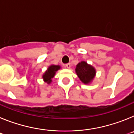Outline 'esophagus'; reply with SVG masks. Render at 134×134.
Wrapping results in <instances>:
<instances>
[{"mask_svg":"<svg viewBox=\"0 0 134 134\" xmlns=\"http://www.w3.org/2000/svg\"><path fill=\"white\" fill-rule=\"evenodd\" d=\"M65 67H67V69H70L71 68V64L70 63H67L65 65Z\"/></svg>","mask_w":134,"mask_h":134,"instance_id":"34e87169","label":"esophagus"}]
</instances>
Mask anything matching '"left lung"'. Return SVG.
<instances>
[{
	"instance_id": "8db88e82",
	"label": "left lung",
	"mask_w": 134,
	"mask_h": 134,
	"mask_svg": "<svg viewBox=\"0 0 134 134\" xmlns=\"http://www.w3.org/2000/svg\"><path fill=\"white\" fill-rule=\"evenodd\" d=\"M75 72L80 80L85 84L92 82L96 75L94 67L88 65L86 61H81L77 65Z\"/></svg>"
}]
</instances>
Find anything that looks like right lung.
<instances>
[{"instance_id": "right-lung-1", "label": "right lung", "mask_w": 134, "mask_h": 134, "mask_svg": "<svg viewBox=\"0 0 134 134\" xmlns=\"http://www.w3.org/2000/svg\"><path fill=\"white\" fill-rule=\"evenodd\" d=\"M60 69V65H52L49 66L48 68L47 69V70L45 71V73L43 74L42 78L45 82L50 84L52 81V79L54 77L55 75L56 72L59 69Z\"/></svg>"}]
</instances>
